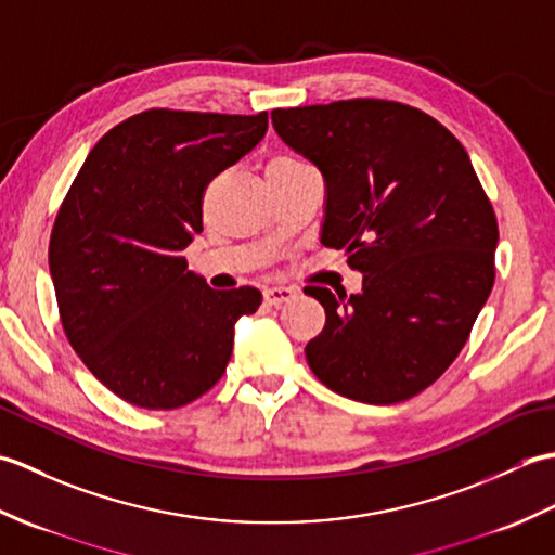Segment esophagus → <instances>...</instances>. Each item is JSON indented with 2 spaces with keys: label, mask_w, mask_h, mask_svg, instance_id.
Returning <instances> with one entry per match:
<instances>
[{
  "label": "esophagus",
  "mask_w": 555,
  "mask_h": 555,
  "mask_svg": "<svg viewBox=\"0 0 555 555\" xmlns=\"http://www.w3.org/2000/svg\"><path fill=\"white\" fill-rule=\"evenodd\" d=\"M293 296H296V288H288V286H271V288H264V302H267V305L288 302Z\"/></svg>",
  "instance_id": "esophagus-1"
}]
</instances>
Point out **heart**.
<instances>
[{
    "label": "heart",
    "mask_w": 555,
    "mask_h": 555,
    "mask_svg": "<svg viewBox=\"0 0 555 555\" xmlns=\"http://www.w3.org/2000/svg\"><path fill=\"white\" fill-rule=\"evenodd\" d=\"M271 162H274V164H284V162H300V159H296V157H288V155H281V157H274ZM271 162H269V164H271Z\"/></svg>",
    "instance_id": "heart-1"
}]
</instances>
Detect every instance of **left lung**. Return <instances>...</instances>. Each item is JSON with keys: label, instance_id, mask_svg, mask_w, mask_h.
I'll return each instance as SVG.
<instances>
[{"label": "left lung", "instance_id": "obj_1", "mask_svg": "<svg viewBox=\"0 0 555 555\" xmlns=\"http://www.w3.org/2000/svg\"><path fill=\"white\" fill-rule=\"evenodd\" d=\"M271 124L324 176L322 245L364 274L358 296L305 288L326 312L305 348L310 370L360 403L417 396L463 350L496 279L499 223L473 162L403 102L274 109Z\"/></svg>", "mask_w": 555, "mask_h": 555}]
</instances>
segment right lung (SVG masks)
Wrapping results in <instances>:
<instances>
[{
  "label": "right lung",
  "instance_id": "right-lung-1",
  "mask_svg": "<svg viewBox=\"0 0 555 555\" xmlns=\"http://www.w3.org/2000/svg\"><path fill=\"white\" fill-rule=\"evenodd\" d=\"M267 133L255 116L147 109L90 150L56 211L50 271L64 334L112 393L176 410L227 372L253 286L215 291L183 250L203 231L209 181Z\"/></svg>",
  "mask_w": 555,
  "mask_h": 555
}]
</instances>
